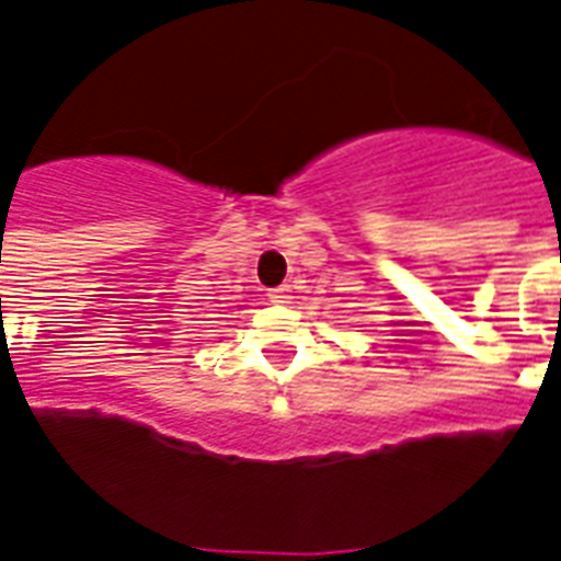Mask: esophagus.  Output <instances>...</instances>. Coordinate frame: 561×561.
<instances>
[{
    "instance_id": "34e87169",
    "label": "esophagus",
    "mask_w": 561,
    "mask_h": 561,
    "mask_svg": "<svg viewBox=\"0 0 561 561\" xmlns=\"http://www.w3.org/2000/svg\"><path fill=\"white\" fill-rule=\"evenodd\" d=\"M267 299H271L273 305H288L290 299H294V296H290V288H288V285H282V288L271 290V294H267Z\"/></svg>"
}]
</instances>
